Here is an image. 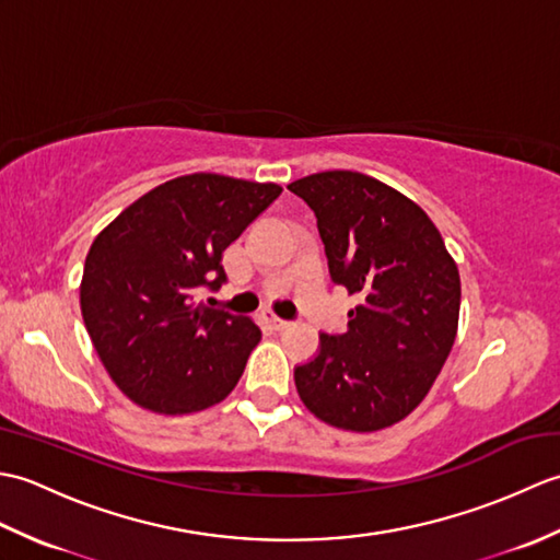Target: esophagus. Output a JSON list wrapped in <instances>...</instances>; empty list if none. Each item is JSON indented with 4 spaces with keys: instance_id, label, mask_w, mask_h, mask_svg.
<instances>
[{
    "instance_id": "esophagus-1",
    "label": "esophagus",
    "mask_w": 560,
    "mask_h": 560,
    "mask_svg": "<svg viewBox=\"0 0 560 560\" xmlns=\"http://www.w3.org/2000/svg\"><path fill=\"white\" fill-rule=\"evenodd\" d=\"M261 319H265V323L269 325V329H273V331H281V329H287L291 325L289 319H281V317H277L273 313H261Z\"/></svg>"
}]
</instances>
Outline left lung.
<instances>
[{
  "label": "left lung",
  "mask_w": 560,
  "mask_h": 560,
  "mask_svg": "<svg viewBox=\"0 0 560 560\" xmlns=\"http://www.w3.org/2000/svg\"><path fill=\"white\" fill-rule=\"evenodd\" d=\"M289 189L315 211L331 283L361 299L295 365V387L319 421L380 431L419 407L455 343L457 265L425 211L375 177L327 171Z\"/></svg>",
  "instance_id": "left-lung-1"
}]
</instances>
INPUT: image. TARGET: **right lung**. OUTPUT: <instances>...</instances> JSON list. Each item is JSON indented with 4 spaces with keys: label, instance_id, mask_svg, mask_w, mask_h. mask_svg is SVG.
<instances>
[{
    "label": "right lung",
    "instance_id": "add662e5",
    "mask_svg": "<svg viewBox=\"0 0 560 560\" xmlns=\"http://www.w3.org/2000/svg\"><path fill=\"white\" fill-rule=\"evenodd\" d=\"M279 195L271 183L183 175L139 197L93 241L81 315L105 371L139 407L192 413L237 385L261 331L197 293L229 281L223 249Z\"/></svg>",
    "mask_w": 560,
    "mask_h": 560
}]
</instances>
